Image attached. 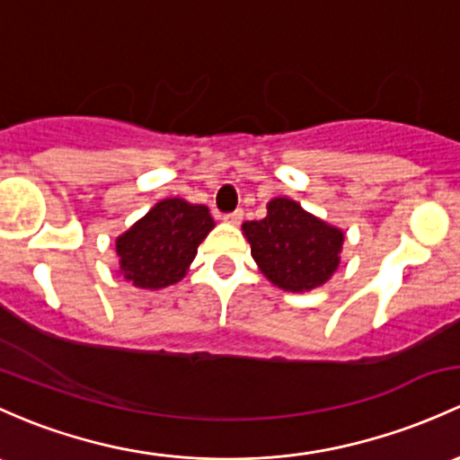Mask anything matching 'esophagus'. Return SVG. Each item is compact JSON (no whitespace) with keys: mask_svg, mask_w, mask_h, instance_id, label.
Returning <instances> with one entry per match:
<instances>
[{"mask_svg":"<svg viewBox=\"0 0 460 460\" xmlns=\"http://www.w3.org/2000/svg\"><path fill=\"white\" fill-rule=\"evenodd\" d=\"M243 217H244L243 209H235V211H231V214H225V220L231 222V225H240V222H243Z\"/></svg>","mask_w":460,"mask_h":460,"instance_id":"esophagus-1","label":"esophagus"}]
</instances>
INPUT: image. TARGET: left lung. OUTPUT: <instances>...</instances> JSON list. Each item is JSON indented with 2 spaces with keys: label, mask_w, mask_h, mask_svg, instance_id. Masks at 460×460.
<instances>
[{
  "label": "left lung",
  "mask_w": 460,
  "mask_h": 460,
  "mask_svg": "<svg viewBox=\"0 0 460 460\" xmlns=\"http://www.w3.org/2000/svg\"><path fill=\"white\" fill-rule=\"evenodd\" d=\"M267 209V217L243 225L262 273L284 291L322 287L340 264L344 234L288 198H275Z\"/></svg>",
  "instance_id": "8db88e82"
}]
</instances>
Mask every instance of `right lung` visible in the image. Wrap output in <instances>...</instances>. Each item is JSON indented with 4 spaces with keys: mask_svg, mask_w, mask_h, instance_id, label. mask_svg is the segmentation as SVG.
I'll list each match as a JSON object with an SVG mask.
<instances>
[{
    "mask_svg": "<svg viewBox=\"0 0 460 460\" xmlns=\"http://www.w3.org/2000/svg\"><path fill=\"white\" fill-rule=\"evenodd\" d=\"M211 229L214 217L207 207L190 205L181 198L158 202L116 240L120 275L141 288L176 284Z\"/></svg>",
    "mask_w": 460,
    "mask_h": 460,
    "instance_id": "1",
    "label": "right lung"
}]
</instances>
